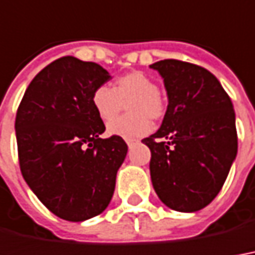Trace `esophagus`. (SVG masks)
I'll use <instances>...</instances> for the list:
<instances>
[{
    "label": "esophagus",
    "mask_w": 255,
    "mask_h": 255,
    "mask_svg": "<svg viewBox=\"0 0 255 255\" xmlns=\"http://www.w3.org/2000/svg\"><path fill=\"white\" fill-rule=\"evenodd\" d=\"M135 142H136V139H128V141H127V145H128V146H129V148H131V146L134 145Z\"/></svg>",
    "instance_id": "1"
}]
</instances>
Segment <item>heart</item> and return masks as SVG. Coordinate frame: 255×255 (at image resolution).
I'll return each mask as SVG.
<instances>
[{
	"label": "heart",
	"instance_id": "obj_1",
	"mask_svg": "<svg viewBox=\"0 0 255 255\" xmlns=\"http://www.w3.org/2000/svg\"><path fill=\"white\" fill-rule=\"evenodd\" d=\"M92 105L102 121L108 123L128 106V116L109 123L107 134L123 139L143 136L153 121L162 120L167 110L166 100L157 91L156 81L145 72L131 71L119 77L112 89L99 86L92 95Z\"/></svg>",
	"mask_w": 255,
	"mask_h": 255
}]
</instances>
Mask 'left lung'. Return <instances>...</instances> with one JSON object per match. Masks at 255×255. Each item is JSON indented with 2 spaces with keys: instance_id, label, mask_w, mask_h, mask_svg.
Masks as SVG:
<instances>
[{
  "instance_id": "8db88e82",
  "label": "left lung",
  "mask_w": 255,
  "mask_h": 255,
  "mask_svg": "<svg viewBox=\"0 0 255 255\" xmlns=\"http://www.w3.org/2000/svg\"><path fill=\"white\" fill-rule=\"evenodd\" d=\"M169 105L162 126L142 142L150 149L157 197L178 212H195L221 191L237 155L235 110L214 74L191 62L162 60Z\"/></svg>"
}]
</instances>
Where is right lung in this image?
Instances as JSON below:
<instances>
[{"instance_id": "obj_1", "label": "right lung", "mask_w": 255, "mask_h": 255, "mask_svg": "<svg viewBox=\"0 0 255 255\" xmlns=\"http://www.w3.org/2000/svg\"><path fill=\"white\" fill-rule=\"evenodd\" d=\"M109 79L96 62L61 57L33 78L16 112L22 176L48 211L69 222L105 211L127 155L123 138H100L106 127L92 105Z\"/></svg>"}]
</instances>
